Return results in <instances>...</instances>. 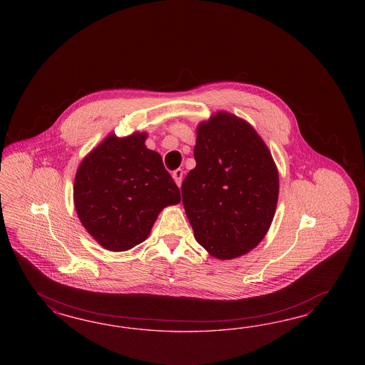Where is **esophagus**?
Returning <instances> with one entry per match:
<instances>
[{
  "label": "esophagus",
  "instance_id": "34e87169",
  "mask_svg": "<svg viewBox=\"0 0 365 365\" xmlns=\"http://www.w3.org/2000/svg\"><path fill=\"white\" fill-rule=\"evenodd\" d=\"M173 178H174V180H175V183H177L178 186L180 187L182 179H183V170L178 168L175 171H173Z\"/></svg>",
  "mask_w": 365,
  "mask_h": 365
}]
</instances>
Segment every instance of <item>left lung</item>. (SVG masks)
<instances>
[{
  "mask_svg": "<svg viewBox=\"0 0 365 365\" xmlns=\"http://www.w3.org/2000/svg\"><path fill=\"white\" fill-rule=\"evenodd\" d=\"M197 162L182 183L195 240L218 259L264 240L278 200V171L262 138L241 118L217 112L197 128Z\"/></svg>",
  "mask_w": 365,
  "mask_h": 365,
  "instance_id": "obj_1",
  "label": "left lung"
}]
</instances>
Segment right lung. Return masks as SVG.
Masks as SVG:
<instances>
[{
    "label": "right lung",
    "mask_w": 365,
    "mask_h": 365,
    "mask_svg": "<svg viewBox=\"0 0 365 365\" xmlns=\"http://www.w3.org/2000/svg\"><path fill=\"white\" fill-rule=\"evenodd\" d=\"M145 133H110L83 159L75 177L78 220L110 252L145 241L159 212L180 202L162 156L145 147Z\"/></svg>",
    "instance_id": "add662e5"
}]
</instances>
